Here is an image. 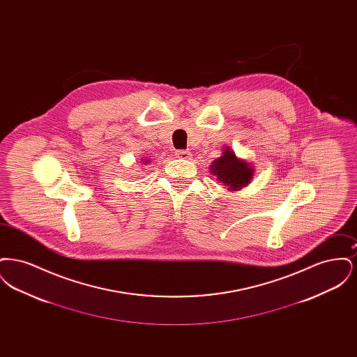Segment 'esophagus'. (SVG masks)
<instances>
[{"mask_svg": "<svg viewBox=\"0 0 357 357\" xmlns=\"http://www.w3.org/2000/svg\"><path fill=\"white\" fill-rule=\"evenodd\" d=\"M175 155H176V158H181V159H188L190 158V153L185 151V150H179V151L175 153Z\"/></svg>", "mask_w": 357, "mask_h": 357, "instance_id": "1", "label": "esophagus"}]
</instances>
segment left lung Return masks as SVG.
<instances>
[{
  "label": "left lung",
  "instance_id": "8db88e82",
  "mask_svg": "<svg viewBox=\"0 0 357 357\" xmlns=\"http://www.w3.org/2000/svg\"><path fill=\"white\" fill-rule=\"evenodd\" d=\"M210 171L217 176L220 183L229 187L227 190L237 191L250 183L255 174V167L250 166V163L246 160L238 159L236 153L226 147L221 158L211 163Z\"/></svg>",
  "mask_w": 357,
  "mask_h": 357
}]
</instances>
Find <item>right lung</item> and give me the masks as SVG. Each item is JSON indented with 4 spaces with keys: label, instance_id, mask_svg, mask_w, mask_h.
Returning a JSON list of instances; mask_svg holds the SVG:
<instances>
[{
    "label": "right lung",
    "instance_id": "right-lung-1",
    "mask_svg": "<svg viewBox=\"0 0 357 357\" xmlns=\"http://www.w3.org/2000/svg\"><path fill=\"white\" fill-rule=\"evenodd\" d=\"M143 163H144V165H147V163H149V160H147V159H144V160H143Z\"/></svg>",
    "mask_w": 357,
    "mask_h": 357
}]
</instances>
